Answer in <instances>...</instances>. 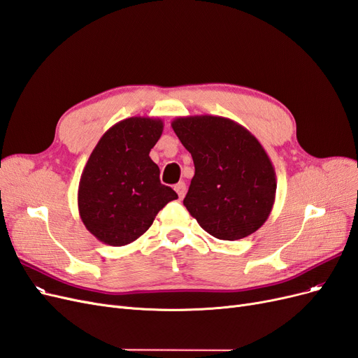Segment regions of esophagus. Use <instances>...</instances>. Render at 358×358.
<instances>
[{
	"label": "esophagus",
	"mask_w": 358,
	"mask_h": 358,
	"mask_svg": "<svg viewBox=\"0 0 358 358\" xmlns=\"http://www.w3.org/2000/svg\"><path fill=\"white\" fill-rule=\"evenodd\" d=\"M176 192L178 193V196L180 198H184V194H186V192H187V187H186V182L184 181H180L178 184H176Z\"/></svg>",
	"instance_id": "34e87169"
}]
</instances>
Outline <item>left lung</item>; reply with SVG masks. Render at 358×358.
Here are the masks:
<instances>
[{
  "instance_id": "obj_1",
  "label": "left lung",
  "mask_w": 358,
  "mask_h": 358,
  "mask_svg": "<svg viewBox=\"0 0 358 358\" xmlns=\"http://www.w3.org/2000/svg\"><path fill=\"white\" fill-rule=\"evenodd\" d=\"M171 126L194 164L182 201L190 215L223 241L255 234L268 220L276 192L273 165L257 138L234 120L208 114L177 117Z\"/></svg>"
}]
</instances>
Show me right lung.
Listing matches in <instances>:
<instances>
[{"instance_id": "add662e5", "label": "right lung", "mask_w": 358, "mask_h": 358, "mask_svg": "<svg viewBox=\"0 0 358 358\" xmlns=\"http://www.w3.org/2000/svg\"><path fill=\"white\" fill-rule=\"evenodd\" d=\"M164 122L120 120L101 136L78 184V213L89 232L107 245L131 244L147 232L164 206L178 194L159 180L150 150Z\"/></svg>"}]
</instances>
